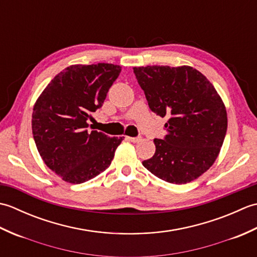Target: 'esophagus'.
Masks as SVG:
<instances>
[{"label":"esophagus","instance_id":"1","mask_svg":"<svg viewBox=\"0 0 257 257\" xmlns=\"http://www.w3.org/2000/svg\"><path fill=\"white\" fill-rule=\"evenodd\" d=\"M125 139L132 141V143H139V141L141 140L140 137H125Z\"/></svg>","mask_w":257,"mask_h":257}]
</instances>
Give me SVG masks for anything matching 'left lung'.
<instances>
[{"label":"left lung","instance_id":"8db88e82","mask_svg":"<svg viewBox=\"0 0 257 257\" xmlns=\"http://www.w3.org/2000/svg\"><path fill=\"white\" fill-rule=\"evenodd\" d=\"M149 108L168 118L163 139L144 167L169 183L185 184L209 170L227 129L225 105L209 79L191 66L134 67Z\"/></svg>","mask_w":257,"mask_h":257}]
</instances>
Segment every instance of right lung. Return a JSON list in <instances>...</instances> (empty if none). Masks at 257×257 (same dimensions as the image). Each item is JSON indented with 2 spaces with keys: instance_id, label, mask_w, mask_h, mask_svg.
<instances>
[{
  "instance_id": "obj_1",
  "label": "right lung",
  "mask_w": 257,
  "mask_h": 257,
  "mask_svg": "<svg viewBox=\"0 0 257 257\" xmlns=\"http://www.w3.org/2000/svg\"><path fill=\"white\" fill-rule=\"evenodd\" d=\"M121 72L119 65H72L46 86L33 108L32 132L43 161L64 181L79 184L110 166L122 137L88 130Z\"/></svg>"
}]
</instances>
